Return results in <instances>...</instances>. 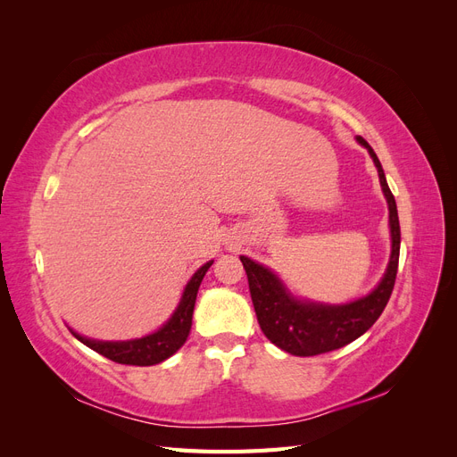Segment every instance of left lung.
I'll use <instances>...</instances> for the list:
<instances>
[{
  "label": "left lung",
  "mask_w": 457,
  "mask_h": 457,
  "mask_svg": "<svg viewBox=\"0 0 457 457\" xmlns=\"http://www.w3.org/2000/svg\"><path fill=\"white\" fill-rule=\"evenodd\" d=\"M358 143L364 145L370 156L376 163L379 173V183L385 192L386 204H389V223L393 237V252L391 261L383 280L373 292L347 305H316V303H303L286 294L284 286L276 276L255 261L240 257L242 265L247 274L250 294L253 301V309L257 314V322L276 347L295 356H314L345 347L356 337H361L368 331L383 309L389 303L393 294L396 270H398V255H400V225L396 213V202L393 192L385 181V173L379 163V158L371 146L358 137Z\"/></svg>",
  "instance_id": "obj_1"
}]
</instances>
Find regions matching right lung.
<instances>
[{
  "label": "right lung",
  "instance_id": "1",
  "mask_svg": "<svg viewBox=\"0 0 457 457\" xmlns=\"http://www.w3.org/2000/svg\"><path fill=\"white\" fill-rule=\"evenodd\" d=\"M213 265V261L205 262L200 267L195 276H192L190 282L185 287V294L181 303H179L177 311L168 320L163 328H160L156 334L135 339V341H91L87 337L78 336L72 331L74 337L79 339L84 345L95 353L106 356L108 361L118 362V364H129V366H152L160 364L165 358H170L173 353L183 347L190 334L192 326V312H195V303L198 295V287L202 284V278L205 276L207 269Z\"/></svg>",
  "mask_w": 457,
  "mask_h": 457
}]
</instances>
